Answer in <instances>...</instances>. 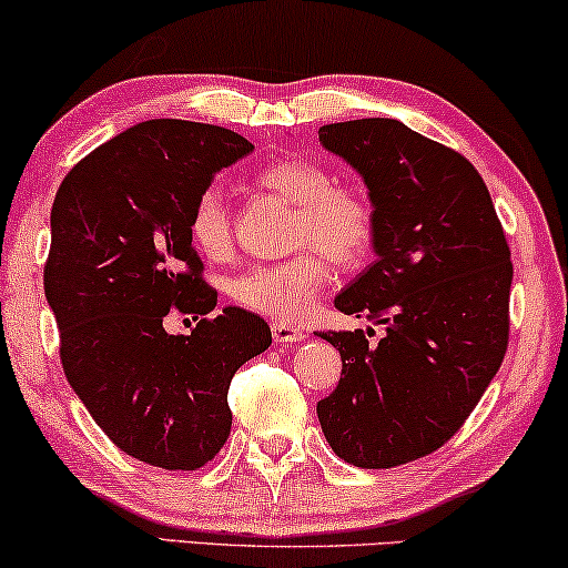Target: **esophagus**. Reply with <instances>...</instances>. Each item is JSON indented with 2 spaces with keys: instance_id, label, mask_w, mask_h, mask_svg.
<instances>
[{
  "instance_id": "obj_1",
  "label": "esophagus",
  "mask_w": 568,
  "mask_h": 568,
  "mask_svg": "<svg viewBox=\"0 0 568 568\" xmlns=\"http://www.w3.org/2000/svg\"><path fill=\"white\" fill-rule=\"evenodd\" d=\"M273 337H275V342H303L306 339V332H303L301 326L273 324Z\"/></svg>"
}]
</instances>
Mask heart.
<instances>
[{"instance_id":"1","label":"heart","mask_w":568,"mask_h":568,"mask_svg":"<svg viewBox=\"0 0 568 568\" xmlns=\"http://www.w3.org/2000/svg\"><path fill=\"white\" fill-rule=\"evenodd\" d=\"M257 185L293 203L287 242L298 246L283 260L250 265L231 277L229 293L239 306L275 322H295L314 306L329 281V257L355 270L373 257L378 244V211L357 185H337L326 166L303 156H283L262 166ZM195 250L207 260L226 257L234 242L231 213L215 185L195 197L187 221Z\"/></svg>"}]
</instances>
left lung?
Segmentation results:
<instances>
[{"instance_id": "1", "label": "left lung", "mask_w": 568, "mask_h": 568, "mask_svg": "<svg viewBox=\"0 0 568 568\" xmlns=\"http://www.w3.org/2000/svg\"><path fill=\"white\" fill-rule=\"evenodd\" d=\"M318 141L363 174L378 260L334 306L383 324L322 332L342 378L316 406L332 450L394 468L443 447L476 409L509 345L513 260L481 174L450 146L390 118L332 123Z\"/></svg>"}]
</instances>
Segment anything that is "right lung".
I'll list each match as a JSON object with an SVG mask.
<instances>
[{
  "label": "right lung",
  "instance_id": "obj_1",
  "mask_svg": "<svg viewBox=\"0 0 568 568\" xmlns=\"http://www.w3.org/2000/svg\"><path fill=\"white\" fill-rule=\"evenodd\" d=\"M254 146L229 128L146 121L87 154L51 211L45 298L63 375L102 433L135 460L197 470L231 433L229 386L273 342L265 318L215 308L187 221L223 166ZM170 313L202 314L189 335Z\"/></svg>",
  "mask_w": 568,
  "mask_h": 568
}]
</instances>
